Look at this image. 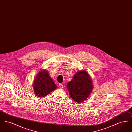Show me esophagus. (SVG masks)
<instances>
[{
    "instance_id": "esophagus-1",
    "label": "esophagus",
    "mask_w": 132,
    "mask_h": 132,
    "mask_svg": "<svg viewBox=\"0 0 132 132\" xmlns=\"http://www.w3.org/2000/svg\"><path fill=\"white\" fill-rule=\"evenodd\" d=\"M59 88H63V85L61 84H59Z\"/></svg>"
}]
</instances>
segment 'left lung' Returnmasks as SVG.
<instances>
[{
    "label": "left lung",
    "mask_w": 132,
    "mask_h": 132,
    "mask_svg": "<svg viewBox=\"0 0 132 132\" xmlns=\"http://www.w3.org/2000/svg\"><path fill=\"white\" fill-rule=\"evenodd\" d=\"M67 87L70 97L76 102H81L86 100L92 92L93 86L92 80L85 71L78 72Z\"/></svg>",
    "instance_id": "left-lung-1"
}]
</instances>
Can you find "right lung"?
I'll return each mask as SVG.
<instances>
[{
  "label": "right lung",
  "mask_w": 132,
  "mask_h": 132,
  "mask_svg": "<svg viewBox=\"0 0 132 132\" xmlns=\"http://www.w3.org/2000/svg\"><path fill=\"white\" fill-rule=\"evenodd\" d=\"M33 88L35 94L38 97H44L55 90L57 87L45 70L38 73L35 79Z\"/></svg>",
  "instance_id": "add662e5"
}]
</instances>
